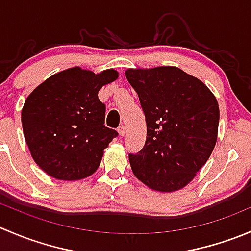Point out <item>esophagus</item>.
<instances>
[{
	"label": "esophagus",
	"instance_id": "1",
	"mask_svg": "<svg viewBox=\"0 0 251 251\" xmlns=\"http://www.w3.org/2000/svg\"><path fill=\"white\" fill-rule=\"evenodd\" d=\"M118 132H119V135H120V136L125 135V132H126L125 125H123V124H121V125L118 127Z\"/></svg>",
	"mask_w": 251,
	"mask_h": 251
}]
</instances>
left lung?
I'll use <instances>...</instances> for the list:
<instances>
[{
	"label": "left lung",
	"mask_w": 251,
	"mask_h": 251,
	"mask_svg": "<svg viewBox=\"0 0 251 251\" xmlns=\"http://www.w3.org/2000/svg\"><path fill=\"white\" fill-rule=\"evenodd\" d=\"M125 74L137 92L147 124L143 148L128 154L133 174L154 191L183 188L216 144V98L201 80L178 68L128 69Z\"/></svg>",
	"instance_id": "8db88e82"
}]
</instances>
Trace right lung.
I'll return each mask as SVG.
<instances>
[{
  "label": "right lung",
  "mask_w": 251,
  "mask_h": 251,
  "mask_svg": "<svg viewBox=\"0 0 251 251\" xmlns=\"http://www.w3.org/2000/svg\"><path fill=\"white\" fill-rule=\"evenodd\" d=\"M118 78L108 69L95 74L70 68L37 86L24 103V137L35 163L57 179L75 181L95 173L103 151L118 136L104 125L102 86Z\"/></svg>",
  "instance_id": "add662e5"
}]
</instances>
